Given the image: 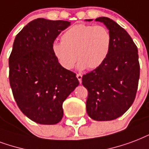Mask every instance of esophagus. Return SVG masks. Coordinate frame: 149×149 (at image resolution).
<instances>
[{"label":"esophagus","instance_id":"obj_1","mask_svg":"<svg viewBox=\"0 0 149 149\" xmlns=\"http://www.w3.org/2000/svg\"><path fill=\"white\" fill-rule=\"evenodd\" d=\"M77 79H78V80H79V84H81V82H82V75L80 74V73H77Z\"/></svg>","mask_w":149,"mask_h":149}]
</instances>
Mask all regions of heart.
Here are the masks:
<instances>
[{
  "label": "heart",
  "instance_id": "obj_1",
  "mask_svg": "<svg viewBox=\"0 0 149 149\" xmlns=\"http://www.w3.org/2000/svg\"><path fill=\"white\" fill-rule=\"evenodd\" d=\"M111 45L112 37L105 26L77 24L62 34V42L52 44V52L66 70L73 68L77 58L79 69L95 70L107 58Z\"/></svg>",
  "mask_w": 149,
  "mask_h": 149
}]
</instances>
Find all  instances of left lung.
<instances>
[{
    "mask_svg": "<svg viewBox=\"0 0 149 149\" xmlns=\"http://www.w3.org/2000/svg\"><path fill=\"white\" fill-rule=\"evenodd\" d=\"M95 21L102 22L109 29L112 45L105 62L83 76L82 84L88 91V116L97 121H108L121 116L133 104L138 87L140 64L138 47L127 32L107 17H100Z\"/></svg>",
    "mask_w": 149,
    "mask_h": 149,
    "instance_id": "obj_1",
    "label": "left lung"
}]
</instances>
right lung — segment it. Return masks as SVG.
Masks as SVG:
<instances>
[{
	"label": "right lung",
	"mask_w": 149,
	"mask_h": 149,
	"mask_svg": "<svg viewBox=\"0 0 149 149\" xmlns=\"http://www.w3.org/2000/svg\"><path fill=\"white\" fill-rule=\"evenodd\" d=\"M70 25L62 20L34 19L17 34L9 57V82L23 114L40 124L59 123L62 103L79 85L52 52L54 40Z\"/></svg>",
	"instance_id": "obj_1"
}]
</instances>
